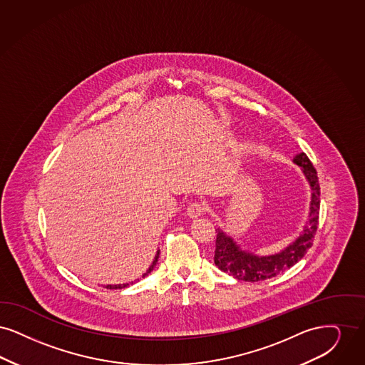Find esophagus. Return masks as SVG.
<instances>
[{"label":"esophagus","mask_w":365,"mask_h":365,"mask_svg":"<svg viewBox=\"0 0 365 365\" xmlns=\"http://www.w3.org/2000/svg\"><path fill=\"white\" fill-rule=\"evenodd\" d=\"M205 210H206V207H205L203 203L195 202V203H190L188 208H187V214H188V217H190V218H197V217H200L205 212Z\"/></svg>","instance_id":"esophagus-1"}]
</instances>
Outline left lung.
I'll return each instance as SVG.
<instances>
[{
	"label": "left lung",
	"mask_w": 365,
	"mask_h": 365,
	"mask_svg": "<svg viewBox=\"0 0 365 365\" xmlns=\"http://www.w3.org/2000/svg\"><path fill=\"white\" fill-rule=\"evenodd\" d=\"M293 162L302 168V173L305 175L312 192L308 221L304 226L302 235L278 254L257 256L245 250H241L233 238L227 236L221 229H218L215 240L214 262L215 266L223 272L233 275L240 281H264L294 266L312 247L314 238L317 235L320 208L319 180L314 165L304 153L297 154Z\"/></svg>",
	"instance_id": "1"
}]
</instances>
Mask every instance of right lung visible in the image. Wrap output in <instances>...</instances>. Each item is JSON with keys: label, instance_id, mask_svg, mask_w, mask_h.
Listing matches in <instances>:
<instances>
[{"label": "right lung", "instance_id": "obj_1", "mask_svg": "<svg viewBox=\"0 0 365 365\" xmlns=\"http://www.w3.org/2000/svg\"><path fill=\"white\" fill-rule=\"evenodd\" d=\"M158 257H159V250L157 251V255H155V257H154V260H153V264L148 267V269H147V272H144L143 274V278L147 275V274H150L153 269H154V267H155V264H157V262H158ZM127 286H129V284H120V285H106L105 287L106 289H123V287H127Z\"/></svg>", "mask_w": 365, "mask_h": 365}]
</instances>
